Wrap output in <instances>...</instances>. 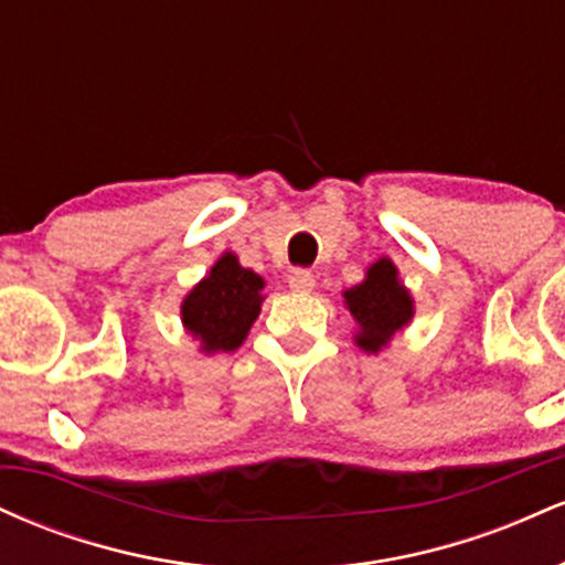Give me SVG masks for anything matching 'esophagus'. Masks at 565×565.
Segmentation results:
<instances>
[{"mask_svg": "<svg viewBox=\"0 0 565 565\" xmlns=\"http://www.w3.org/2000/svg\"><path fill=\"white\" fill-rule=\"evenodd\" d=\"M289 287L295 291H310L316 287V278H313V274H310V270L297 268V270H291Z\"/></svg>", "mask_w": 565, "mask_h": 565, "instance_id": "esophagus-1", "label": "esophagus"}]
</instances>
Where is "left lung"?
<instances>
[{
    "label": "left lung",
    "mask_w": 565,
    "mask_h": 565,
    "mask_svg": "<svg viewBox=\"0 0 565 565\" xmlns=\"http://www.w3.org/2000/svg\"><path fill=\"white\" fill-rule=\"evenodd\" d=\"M391 260H377L359 287L345 291V305L353 319L361 323L355 342L369 353H377L404 323L412 319V297L395 278Z\"/></svg>",
    "instance_id": "8db88e82"
}]
</instances>
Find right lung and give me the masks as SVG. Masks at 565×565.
Wrapping results in <instances>:
<instances>
[{
    "label": "right lung",
    "instance_id": "right-lung-1",
    "mask_svg": "<svg viewBox=\"0 0 565 565\" xmlns=\"http://www.w3.org/2000/svg\"><path fill=\"white\" fill-rule=\"evenodd\" d=\"M263 278L223 255L183 302V323L206 353L236 350L260 313Z\"/></svg>",
    "mask_w": 565,
    "mask_h": 565
}]
</instances>
